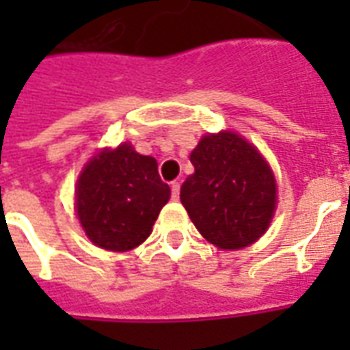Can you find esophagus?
Listing matches in <instances>:
<instances>
[{
	"label": "esophagus",
	"mask_w": 350,
	"mask_h": 350,
	"mask_svg": "<svg viewBox=\"0 0 350 350\" xmlns=\"http://www.w3.org/2000/svg\"><path fill=\"white\" fill-rule=\"evenodd\" d=\"M170 189H172V198L180 197V182L170 183Z\"/></svg>",
	"instance_id": "34e87169"
}]
</instances>
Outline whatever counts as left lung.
I'll list each match as a JSON object with an SVG mask.
<instances>
[{
	"label": "left lung",
	"instance_id": "1",
	"mask_svg": "<svg viewBox=\"0 0 350 350\" xmlns=\"http://www.w3.org/2000/svg\"><path fill=\"white\" fill-rule=\"evenodd\" d=\"M195 174L180 200L198 232L221 250L258 240L275 210V180L268 163L234 133L208 135L191 153Z\"/></svg>",
	"mask_w": 350,
	"mask_h": 350
}]
</instances>
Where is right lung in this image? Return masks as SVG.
Masks as SVG:
<instances>
[{
  "label": "right lung",
  "instance_id": "right-lung-1",
  "mask_svg": "<svg viewBox=\"0 0 350 350\" xmlns=\"http://www.w3.org/2000/svg\"><path fill=\"white\" fill-rule=\"evenodd\" d=\"M170 187L157 161L129 144L105 150L84 168L77 185V212L88 238L110 251H129L144 242Z\"/></svg>",
  "mask_w": 350,
  "mask_h": 350
}]
</instances>
